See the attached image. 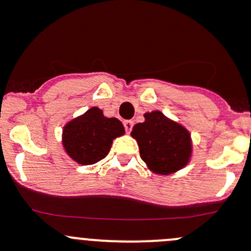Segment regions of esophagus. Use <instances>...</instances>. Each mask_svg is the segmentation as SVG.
I'll return each instance as SVG.
<instances>
[{
  "instance_id": "1",
  "label": "esophagus",
  "mask_w": 251,
  "mask_h": 251,
  "mask_svg": "<svg viewBox=\"0 0 251 251\" xmlns=\"http://www.w3.org/2000/svg\"><path fill=\"white\" fill-rule=\"evenodd\" d=\"M124 129H126V132L127 133H130V130H132L133 128V121H124Z\"/></svg>"
}]
</instances>
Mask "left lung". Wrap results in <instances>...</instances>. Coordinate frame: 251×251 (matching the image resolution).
Wrapping results in <instances>:
<instances>
[{
    "label": "left lung",
    "instance_id": "left-lung-1",
    "mask_svg": "<svg viewBox=\"0 0 251 251\" xmlns=\"http://www.w3.org/2000/svg\"><path fill=\"white\" fill-rule=\"evenodd\" d=\"M144 118L146 121L135 124L132 130L143 162L154 173L163 176L181 169L192 153L188 130L159 110L146 113Z\"/></svg>",
    "mask_w": 251,
    "mask_h": 251
}]
</instances>
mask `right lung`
<instances>
[{
	"label": "right lung",
	"instance_id": "add662e5",
	"mask_svg": "<svg viewBox=\"0 0 251 251\" xmlns=\"http://www.w3.org/2000/svg\"><path fill=\"white\" fill-rule=\"evenodd\" d=\"M124 134L117 118H107L97 107L66 124L63 147L72 159L83 165L94 164L105 157L114 138Z\"/></svg>",
	"mask_w": 251,
	"mask_h": 251
}]
</instances>
